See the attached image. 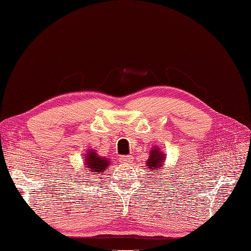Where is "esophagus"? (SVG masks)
Listing matches in <instances>:
<instances>
[{
    "label": "esophagus",
    "instance_id": "34e87169",
    "mask_svg": "<svg viewBox=\"0 0 251 251\" xmlns=\"http://www.w3.org/2000/svg\"><path fill=\"white\" fill-rule=\"evenodd\" d=\"M132 156H130V155H127V156H122V157L120 158V163L122 164V165H130L131 164V162H132Z\"/></svg>",
    "mask_w": 251,
    "mask_h": 251
}]
</instances>
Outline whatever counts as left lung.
Wrapping results in <instances>:
<instances>
[{
    "mask_svg": "<svg viewBox=\"0 0 251 251\" xmlns=\"http://www.w3.org/2000/svg\"><path fill=\"white\" fill-rule=\"evenodd\" d=\"M165 159H166V155L163 153L159 146L156 145L151 150L149 159L146 160V168L153 172H159V169H163Z\"/></svg>",
    "mask_w": 251,
    "mask_h": 251,
    "instance_id": "left-lung-1",
    "label": "left lung"
}]
</instances>
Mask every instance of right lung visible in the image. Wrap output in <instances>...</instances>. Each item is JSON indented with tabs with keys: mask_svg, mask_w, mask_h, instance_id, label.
Segmentation results:
<instances>
[{
	"mask_svg": "<svg viewBox=\"0 0 251 251\" xmlns=\"http://www.w3.org/2000/svg\"><path fill=\"white\" fill-rule=\"evenodd\" d=\"M84 164H83V168L86 172L87 175L83 174V177L85 176H89V177H95L98 176V175H101L105 170L109 167L110 164V159L107 157H102V156H99L95 150H87L86 154L84 155ZM93 179V178H91ZM94 182V181H93Z\"/></svg>",
	"mask_w": 251,
	"mask_h": 251,
	"instance_id": "right-lung-1",
	"label": "right lung"
}]
</instances>
